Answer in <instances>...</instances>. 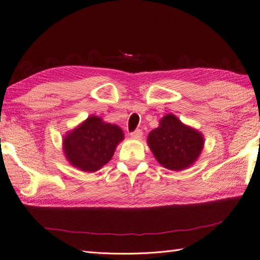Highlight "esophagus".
<instances>
[{"instance_id": "obj_1", "label": "esophagus", "mask_w": 260, "mask_h": 260, "mask_svg": "<svg viewBox=\"0 0 260 260\" xmlns=\"http://www.w3.org/2000/svg\"><path fill=\"white\" fill-rule=\"evenodd\" d=\"M142 135H143L142 131H141V129H135L134 132H132V133H131V138L141 139V138H142Z\"/></svg>"}]
</instances>
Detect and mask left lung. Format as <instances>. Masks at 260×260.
Returning a JSON list of instances; mask_svg holds the SVG:
<instances>
[{
  "label": "left lung",
  "instance_id": "left-lung-1",
  "mask_svg": "<svg viewBox=\"0 0 260 260\" xmlns=\"http://www.w3.org/2000/svg\"><path fill=\"white\" fill-rule=\"evenodd\" d=\"M148 143L155 159L171 171H182L196 161L204 148V138L196 129L167 115L158 128L150 132Z\"/></svg>",
  "mask_w": 260,
  "mask_h": 260
}]
</instances>
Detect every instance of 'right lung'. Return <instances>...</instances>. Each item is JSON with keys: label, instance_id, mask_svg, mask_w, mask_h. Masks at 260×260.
<instances>
[{"label": "right lung", "instance_id": "right-lung-1", "mask_svg": "<svg viewBox=\"0 0 260 260\" xmlns=\"http://www.w3.org/2000/svg\"><path fill=\"white\" fill-rule=\"evenodd\" d=\"M124 134L116 125L92 116L66 136L63 150L73 166L83 172H96L114 155Z\"/></svg>", "mask_w": 260, "mask_h": 260}]
</instances>
